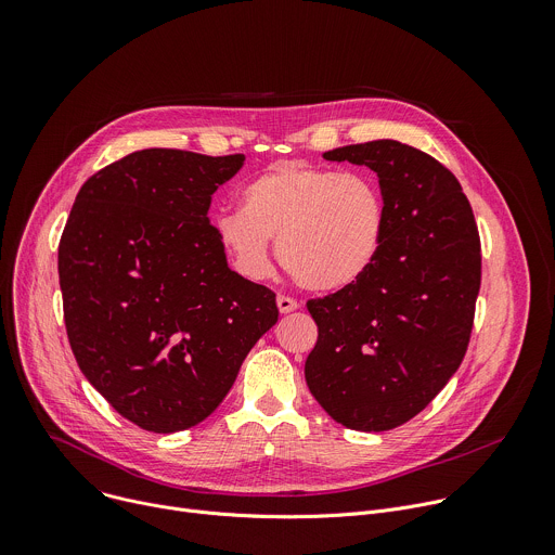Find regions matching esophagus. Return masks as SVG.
Wrapping results in <instances>:
<instances>
[{"instance_id":"esophagus-1","label":"esophagus","mask_w":555,"mask_h":555,"mask_svg":"<svg viewBox=\"0 0 555 555\" xmlns=\"http://www.w3.org/2000/svg\"><path fill=\"white\" fill-rule=\"evenodd\" d=\"M276 305H279V311L281 313H292V311H296L300 305H298V300H294V298H289V296H279L276 298Z\"/></svg>"}]
</instances>
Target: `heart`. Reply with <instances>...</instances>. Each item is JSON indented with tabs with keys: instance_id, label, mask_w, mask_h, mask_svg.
I'll return each mask as SVG.
<instances>
[{
	"instance_id": "heart-1",
	"label": "heart",
	"mask_w": 555,
	"mask_h": 555,
	"mask_svg": "<svg viewBox=\"0 0 555 555\" xmlns=\"http://www.w3.org/2000/svg\"><path fill=\"white\" fill-rule=\"evenodd\" d=\"M244 210L212 219L217 242L236 272L261 281L281 266L305 289L338 294L375 268L388 234V206L377 176L302 160H281L242 191Z\"/></svg>"
}]
</instances>
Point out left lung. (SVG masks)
<instances>
[{
  "mask_svg": "<svg viewBox=\"0 0 555 555\" xmlns=\"http://www.w3.org/2000/svg\"><path fill=\"white\" fill-rule=\"evenodd\" d=\"M377 173L388 206L379 261L356 287L307 300L319 340L305 379L338 424L382 433L422 413L459 369L481 287V240L459 180L398 140L323 153Z\"/></svg>",
  "mask_w": 555,
  "mask_h": 555,
  "instance_id": "1",
  "label": "left lung"
}]
</instances>
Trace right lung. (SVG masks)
Returning <instances> with one entry per match:
<instances>
[{
	"label": "right lung",
	"mask_w": 555,
	"mask_h": 555,
	"mask_svg": "<svg viewBox=\"0 0 555 555\" xmlns=\"http://www.w3.org/2000/svg\"><path fill=\"white\" fill-rule=\"evenodd\" d=\"M246 155L142 149L94 173L59 244L72 353L129 422L178 433L228 395L276 296L228 268L208 208Z\"/></svg>",
	"instance_id": "add662e5"
}]
</instances>
